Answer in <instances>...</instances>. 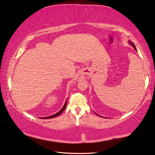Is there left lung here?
<instances>
[{"instance_id":"1","label":"left lung","mask_w":155,"mask_h":155,"mask_svg":"<svg viewBox=\"0 0 155 155\" xmlns=\"http://www.w3.org/2000/svg\"><path fill=\"white\" fill-rule=\"evenodd\" d=\"M129 43H130V44H131V45L133 46V47H134V48L135 49V50L137 51V50H136V48H135V45L134 44V43H133V42H131V41H129ZM95 114H97V113H95ZM97 115H98L99 116H100V115H99V114H97ZM101 117H103V116H101ZM103 118H104V117H103Z\"/></svg>"}]
</instances>
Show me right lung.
Segmentation results:
<instances>
[{"label":"right lung","instance_id":"obj_1","mask_svg":"<svg viewBox=\"0 0 155 155\" xmlns=\"http://www.w3.org/2000/svg\"><path fill=\"white\" fill-rule=\"evenodd\" d=\"M66 106H67V101H65L64 104V105H63V107H62V109H61V110H60L58 112H57L56 114H54V115H52V116H47V117H43V118H42V119H48V118H55V117H57V116H59L60 114H61L62 112H63V111L64 110L65 108H66Z\"/></svg>","mask_w":155,"mask_h":155}]
</instances>
